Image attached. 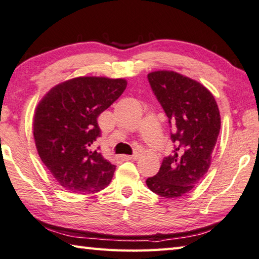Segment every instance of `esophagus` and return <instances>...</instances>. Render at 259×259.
<instances>
[{
    "instance_id": "1",
    "label": "esophagus",
    "mask_w": 259,
    "mask_h": 259,
    "mask_svg": "<svg viewBox=\"0 0 259 259\" xmlns=\"http://www.w3.org/2000/svg\"><path fill=\"white\" fill-rule=\"evenodd\" d=\"M120 158L122 159V161H131V159L138 158V154L133 155V156H130V155H121Z\"/></svg>"
}]
</instances>
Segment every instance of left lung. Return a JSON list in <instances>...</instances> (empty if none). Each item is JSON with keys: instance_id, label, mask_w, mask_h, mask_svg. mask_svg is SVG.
<instances>
[{"instance_id": "left-lung-1", "label": "left lung", "mask_w": 259, "mask_h": 259, "mask_svg": "<svg viewBox=\"0 0 259 259\" xmlns=\"http://www.w3.org/2000/svg\"><path fill=\"white\" fill-rule=\"evenodd\" d=\"M147 78L168 117L176 145L146 185L158 196L177 198L192 190L208 171L221 129L219 106L207 88L178 72L159 70Z\"/></svg>"}]
</instances>
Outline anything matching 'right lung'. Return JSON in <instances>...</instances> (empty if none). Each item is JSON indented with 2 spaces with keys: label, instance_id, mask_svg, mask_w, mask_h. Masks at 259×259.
<instances>
[{
  "label": "right lung",
  "instance_id": "1",
  "mask_svg": "<svg viewBox=\"0 0 259 259\" xmlns=\"http://www.w3.org/2000/svg\"><path fill=\"white\" fill-rule=\"evenodd\" d=\"M125 79L78 77L56 84L34 115V138L41 162L61 187L95 194L110 185L115 165L95 149L97 117L119 98Z\"/></svg>",
  "mask_w": 259,
  "mask_h": 259
}]
</instances>
